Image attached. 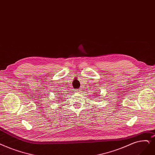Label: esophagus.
I'll use <instances>...</instances> for the list:
<instances>
[{
  "label": "esophagus",
  "mask_w": 155,
  "mask_h": 155,
  "mask_svg": "<svg viewBox=\"0 0 155 155\" xmlns=\"http://www.w3.org/2000/svg\"><path fill=\"white\" fill-rule=\"evenodd\" d=\"M81 92H82V91H81V90H80V89H77V90H75V92H77V94H78V93H80Z\"/></svg>",
  "instance_id": "1"
}]
</instances>
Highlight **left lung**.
<instances>
[{
	"label": "left lung",
	"mask_w": 155,
	"mask_h": 155,
	"mask_svg": "<svg viewBox=\"0 0 155 155\" xmlns=\"http://www.w3.org/2000/svg\"><path fill=\"white\" fill-rule=\"evenodd\" d=\"M97 96H98V95H97ZM96 97H98V96H96Z\"/></svg>",
	"instance_id": "obj_1"
}]
</instances>
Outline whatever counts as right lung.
Masks as SVG:
<instances>
[{"mask_svg": "<svg viewBox=\"0 0 155 155\" xmlns=\"http://www.w3.org/2000/svg\"><path fill=\"white\" fill-rule=\"evenodd\" d=\"M63 95H64V94H63ZM61 96H62L61 94H59V95H58V99L57 101H59V99H61V98L63 97H61ZM59 101H62V100H59ZM56 102H58V101H56Z\"/></svg>", "mask_w": 155, "mask_h": 155, "instance_id": "obj_1", "label": "right lung"}]
</instances>
